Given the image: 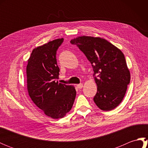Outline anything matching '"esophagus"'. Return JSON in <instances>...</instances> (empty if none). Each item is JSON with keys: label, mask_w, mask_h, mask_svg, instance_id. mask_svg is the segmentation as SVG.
I'll use <instances>...</instances> for the list:
<instances>
[{"label": "esophagus", "mask_w": 148, "mask_h": 148, "mask_svg": "<svg viewBox=\"0 0 148 148\" xmlns=\"http://www.w3.org/2000/svg\"><path fill=\"white\" fill-rule=\"evenodd\" d=\"M83 84H77V87L79 89H81L83 88Z\"/></svg>", "instance_id": "34e87169"}]
</instances>
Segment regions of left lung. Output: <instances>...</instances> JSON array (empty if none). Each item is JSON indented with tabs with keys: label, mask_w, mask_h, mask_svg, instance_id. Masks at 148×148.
<instances>
[{
	"label": "left lung",
	"mask_w": 148,
	"mask_h": 148,
	"mask_svg": "<svg viewBox=\"0 0 148 148\" xmlns=\"http://www.w3.org/2000/svg\"><path fill=\"white\" fill-rule=\"evenodd\" d=\"M92 64L97 92L93 100L102 111H111L122 101L130 81L123 53L108 40L81 36L71 40Z\"/></svg>",
	"instance_id": "8db88e82"
}]
</instances>
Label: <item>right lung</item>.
I'll return each instance as SVG.
<instances>
[{
	"label": "right lung",
	"instance_id": "obj_1",
	"mask_svg": "<svg viewBox=\"0 0 148 148\" xmlns=\"http://www.w3.org/2000/svg\"><path fill=\"white\" fill-rule=\"evenodd\" d=\"M64 42L57 39L34 49L27 66V89L34 103L51 118L71 111L76 95L73 86L58 83L56 51Z\"/></svg>",
	"mask_w": 148,
	"mask_h": 148
}]
</instances>
